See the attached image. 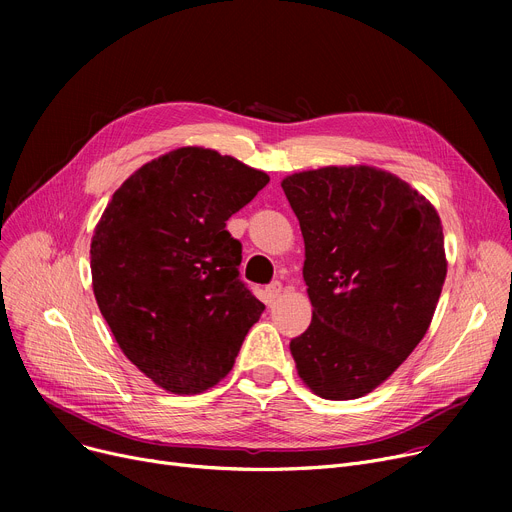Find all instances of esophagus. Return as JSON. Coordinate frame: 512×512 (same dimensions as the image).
<instances>
[{
	"instance_id": "esophagus-1",
	"label": "esophagus",
	"mask_w": 512,
	"mask_h": 512,
	"mask_svg": "<svg viewBox=\"0 0 512 512\" xmlns=\"http://www.w3.org/2000/svg\"><path fill=\"white\" fill-rule=\"evenodd\" d=\"M280 294H282V284H280V282H274V284L267 286L265 299H267V303H276V301L280 299Z\"/></svg>"
}]
</instances>
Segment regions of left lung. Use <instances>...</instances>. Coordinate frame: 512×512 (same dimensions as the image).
Returning <instances> with one entry per match:
<instances>
[{
  "label": "left lung",
  "mask_w": 512,
  "mask_h": 512,
  "mask_svg": "<svg viewBox=\"0 0 512 512\" xmlns=\"http://www.w3.org/2000/svg\"><path fill=\"white\" fill-rule=\"evenodd\" d=\"M305 240L311 326L290 340L317 396L353 400L384 384L423 340L446 280L436 207L373 166H326L282 180Z\"/></svg>",
  "instance_id": "obj_1"
}]
</instances>
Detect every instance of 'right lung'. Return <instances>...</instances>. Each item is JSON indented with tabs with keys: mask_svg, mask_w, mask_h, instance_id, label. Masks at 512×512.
<instances>
[{
	"mask_svg": "<svg viewBox=\"0 0 512 512\" xmlns=\"http://www.w3.org/2000/svg\"><path fill=\"white\" fill-rule=\"evenodd\" d=\"M270 176L180 147L128 176L91 238L93 292L122 353L172 394L224 380L265 305L238 280L226 222Z\"/></svg>",
	"mask_w": 512,
	"mask_h": 512,
	"instance_id": "add662e5",
	"label": "right lung"
}]
</instances>
